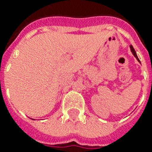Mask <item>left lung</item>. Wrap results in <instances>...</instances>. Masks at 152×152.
<instances>
[{"instance_id": "obj_1", "label": "left lung", "mask_w": 152, "mask_h": 152, "mask_svg": "<svg viewBox=\"0 0 152 152\" xmlns=\"http://www.w3.org/2000/svg\"><path fill=\"white\" fill-rule=\"evenodd\" d=\"M129 47H130V50H131V52L133 53V55L134 56V57L137 59V61H140H140L139 60V58H138V56H137V54H136V52H135V50H134V47L132 46V45H129Z\"/></svg>"}]
</instances>
